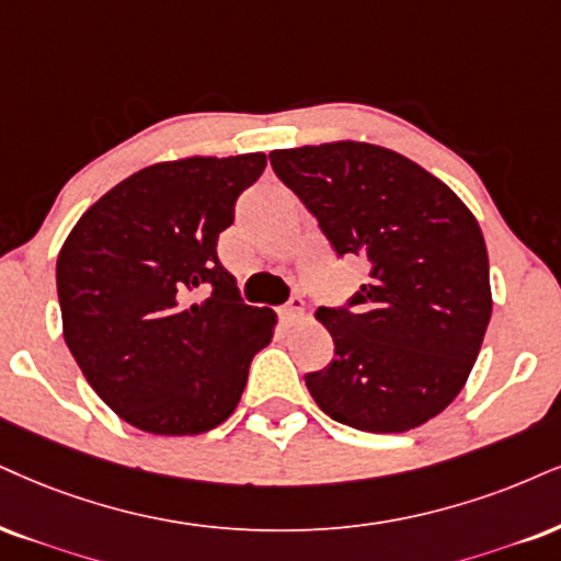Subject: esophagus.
<instances>
[{"mask_svg":"<svg viewBox=\"0 0 561 561\" xmlns=\"http://www.w3.org/2000/svg\"><path fill=\"white\" fill-rule=\"evenodd\" d=\"M304 309H307V304H304V299H299V296H294V299L288 301L286 307H280V317L286 322H294V320H299V317L304 314Z\"/></svg>","mask_w":561,"mask_h":561,"instance_id":"esophagus-1","label":"esophagus"}]
</instances>
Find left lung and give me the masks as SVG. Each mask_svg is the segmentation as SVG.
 <instances>
[{
    "instance_id": "8db88e82",
    "label": "left lung",
    "mask_w": 561,
    "mask_h": 561,
    "mask_svg": "<svg viewBox=\"0 0 561 561\" xmlns=\"http://www.w3.org/2000/svg\"><path fill=\"white\" fill-rule=\"evenodd\" d=\"M330 244L369 280L345 307H320L335 356L307 375L330 419L375 434L426 424L458 398L489 317V254L473 213L411 158L369 142L270 153Z\"/></svg>"
}]
</instances>
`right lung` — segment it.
Masks as SVG:
<instances>
[{"instance_id":"obj_1","label":"right lung","mask_w":561,"mask_h":561,"mask_svg":"<svg viewBox=\"0 0 561 561\" xmlns=\"http://www.w3.org/2000/svg\"><path fill=\"white\" fill-rule=\"evenodd\" d=\"M265 165V153L153 163L90 205L61 247L67 348L103 403L142 432L224 424L273 337L275 312L239 299L216 249Z\"/></svg>"}]
</instances>
